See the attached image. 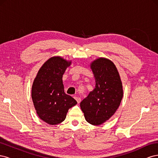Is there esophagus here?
<instances>
[{
	"label": "esophagus",
	"mask_w": 158,
	"mask_h": 158,
	"mask_svg": "<svg viewBox=\"0 0 158 158\" xmlns=\"http://www.w3.org/2000/svg\"><path fill=\"white\" fill-rule=\"evenodd\" d=\"M74 98L76 100V101H77V102H78V103H79L80 102H81V98H79V97H77V96H74Z\"/></svg>",
	"instance_id": "1"
}]
</instances>
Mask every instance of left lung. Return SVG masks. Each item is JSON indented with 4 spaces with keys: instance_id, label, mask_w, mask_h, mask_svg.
<instances>
[{
    "instance_id": "left-lung-1",
    "label": "left lung",
    "mask_w": 158,
    "mask_h": 158,
    "mask_svg": "<svg viewBox=\"0 0 158 158\" xmlns=\"http://www.w3.org/2000/svg\"><path fill=\"white\" fill-rule=\"evenodd\" d=\"M95 86L80 103L85 120L100 125L109 120L120 106L123 96V84L116 66L106 58L99 57L90 63Z\"/></svg>"
}]
</instances>
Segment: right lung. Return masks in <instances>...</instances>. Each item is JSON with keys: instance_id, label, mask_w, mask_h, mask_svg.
Listing matches in <instances>:
<instances>
[{"instance_id": "obj_1", "label": "right lung", "mask_w": 158, "mask_h": 158, "mask_svg": "<svg viewBox=\"0 0 158 158\" xmlns=\"http://www.w3.org/2000/svg\"><path fill=\"white\" fill-rule=\"evenodd\" d=\"M71 63L60 56H52L41 66L33 80V106L38 117L49 125L64 121L69 109L77 103L65 94L63 84V76Z\"/></svg>"}]
</instances>
